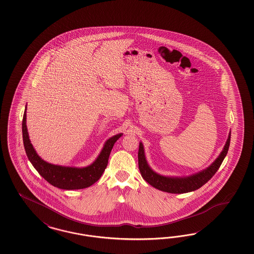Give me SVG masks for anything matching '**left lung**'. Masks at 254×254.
<instances>
[{"label": "left lung", "mask_w": 254, "mask_h": 254, "mask_svg": "<svg viewBox=\"0 0 254 254\" xmlns=\"http://www.w3.org/2000/svg\"><path fill=\"white\" fill-rule=\"evenodd\" d=\"M230 138L231 131L229 132L227 140L223 146V151L216 158L215 161L211 163L207 169H203L196 173H193L192 175L183 176V177L164 176L154 171L147 162L146 156L144 153V147L142 142L140 141L138 153V169L141 176L147 183L160 191L170 192V193H185V192H192L194 190L199 189L201 186L208 183V181L215 174L216 171L219 169L224 157L227 154L229 145H230Z\"/></svg>", "instance_id": "1"}]
</instances>
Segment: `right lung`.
<instances>
[{
	"mask_svg": "<svg viewBox=\"0 0 254 254\" xmlns=\"http://www.w3.org/2000/svg\"><path fill=\"white\" fill-rule=\"evenodd\" d=\"M27 105L24 112L22 121V136L25 151L29 160L39 172V174L47 181L50 185L64 190H77L84 189L94 185L101 177L106 169L109 160V155L115 145L116 140L123 134L119 133L108 138L105 141L100 154L96 160L84 168L66 167L61 165H54L42 159L36 153L31 144L27 128Z\"/></svg>",
	"mask_w": 254,
	"mask_h": 254,
	"instance_id": "obj_1",
	"label": "right lung"
}]
</instances>
